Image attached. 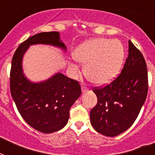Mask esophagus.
<instances>
[{"label":"esophagus","instance_id":"1","mask_svg":"<svg viewBox=\"0 0 155 155\" xmlns=\"http://www.w3.org/2000/svg\"><path fill=\"white\" fill-rule=\"evenodd\" d=\"M81 90H82V92L83 93H84V92H87V88L86 87H84V86H82V87H81Z\"/></svg>","mask_w":155,"mask_h":155}]
</instances>
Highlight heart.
Here are the masks:
<instances>
[{"label":"heart","instance_id":"heart-1","mask_svg":"<svg viewBox=\"0 0 155 155\" xmlns=\"http://www.w3.org/2000/svg\"><path fill=\"white\" fill-rule=\"evenodd\" d=\"M73 57L85 64L84 71L90 82L98 86L111 83L120 73L125 58V48L120 41L97 38L83 42L75 50ZM76 69L75 63H71Z\"/></svg>","mask_w":155,"mask_h":155}]
</instances>
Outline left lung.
I'll return each instance as SVG.
<instances>
[{
	"mask_svg": "<svg viewBox=\"0 0 155 155\" xmlns=\"http://www.w3.org/2000/svg\"><path fill=\"white\" fill-rule=\"evenodd\" d=\"M148 75L144 57L129 41V54L121 72L102 88H94L97 104L90 112L95 130L115 137L134 124L147 99Z\"/></svg>",
	"mask_w": 155,
	"mask_h": 155,
	"instance_id": "8db88e82",
	"label": "left lung"
}]
</instances>
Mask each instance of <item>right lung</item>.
I'll return each mask as SVG.
<instances>
[{
	"label": "right lung",
	"mask_w": 155,
	"mask_h": 155,
	"mask_svg": "<svg viewBox=\"0 0 155 155\" xmlns=\"http://www.w3.org/2000/svg\"><path fill=\"white\" fill-rule=\"evenodd\" d=\"M50 45L64 52L67 47L59 33L42 32L21 43L12 59L10 92L18 112L28 125L39 132L51 134L63 129L69 110L81 95L79 83L57 72L41 82H32L24 74L23 57L32 45Z\"/></svg>",
	"instance_id": "right-lung-1"
}]
</instances>
